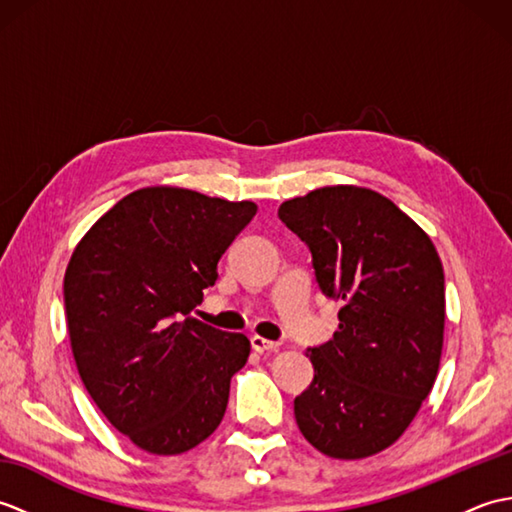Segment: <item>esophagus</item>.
Instances as JSON below:
<instances>
[{
    "label": "esophagus",
    "instance_id": "obj_1",
    "mask_svg": "<svg viewBox=\"0 0 512 512\" xmlns=\"http://www.w3.org/2000/svg\"><path fill=\"white\" fill-rule=\"evenodd\" d=\"M250 345H253V350L255 352H273V350H277L279 347V343L277 341H268V339H264V336H250Z\"/></svg>",
    "mask_w": 512,
    "mask_h": 512
}]
</instances>
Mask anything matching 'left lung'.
I'll return each mask as SVG.
<instances>
[{"label":"left lung","instance_id":"obj_1","mask_svg":"<svg viewBox=\"0 0 512 512\" xmlns=\"http://www.w3.org/2000/svg\"><path fill=\"white\" fill-rule=\"evenodd\" d=\"M310 248L339 330L308 347L314 378L295 398L314 449L361 460L391 447L436 383L444 339V270L429 235L372 189L323 187L279 206Z\"/></svg>","mask_w":512,"mask_h":512}]
</instances>
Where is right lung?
<instances>
[{"label": "right lung", "mask_w": 512, "mask_h": 512, "mask_svg": "<svg viewBox=\"0 0 512 512\" xmlns=\"http://www.w3.org/2000/svg\"><path fill=\"white\" fill-rule=\"evenodd\" d=\"M255 213L253 202L147 187L74 248L63 301L76 369L105 418L147 453H184L220 427L250 341L191 312Z\"/></svg>", "instance_id": "add662e5"}]
</instances>
